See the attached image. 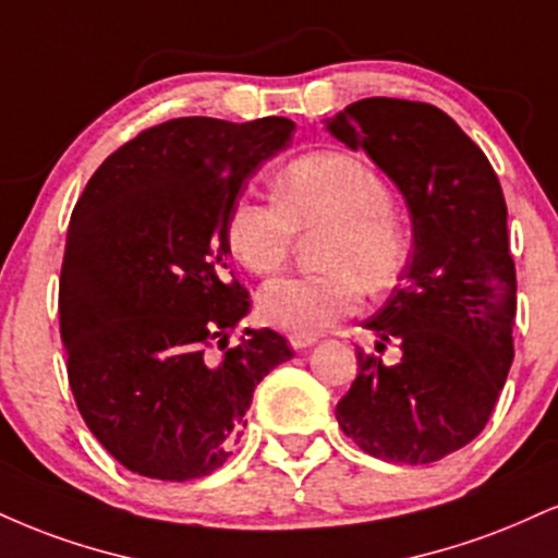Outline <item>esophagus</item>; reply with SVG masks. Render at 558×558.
I'll return each instance as SVG.
<instances>
[{
  "label": "esophagus",
  "instance_id": "esophagus-1",
  "mask_svg": "<svg viewBox=\"0 0 558 558\" xmlns=\"http://www.w3.org/2000/svg\"><path fill=\"white\" fill-rule=\"evenodd\" d=\"M288 343H291L293 351H304V348L317 343V338H308V335H288Z\"/></svg>",
  "mask_w": 558,
  "mask_h": 558
}]
</instances>
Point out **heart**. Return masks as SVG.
<instances>
[{
	"label": "heart",
	"mask_w": 558,
	"mask_h": 558,
	"mask_svg": "<svg viewBox=\"0 0 558 558\" xmlns=\"http://www.w3.org/2000/svg\"><path fill=\"white\" fill-rule=\"evenodd\" d=\"M278 203L244 194L226 220L231 257L252 275L283 267L296 231L325 228L322 275L278 278L262 286L257 314L291 335H317L361 306V286L381 293L398 283L408 239L395 218L392 192L366 160L348 153H312L278 179Z\"/></svg>",
	"instance_id": "1"
}]
</instances>
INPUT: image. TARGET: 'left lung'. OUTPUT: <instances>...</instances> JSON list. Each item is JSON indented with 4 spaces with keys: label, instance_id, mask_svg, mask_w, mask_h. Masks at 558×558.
<instances>
[{
    "label": "left lung",
    "instance_id": "left-lung-1",
    "mask_svg": "<svg viewBox=\"0 0 558 558\" xmlns=\"http://www.w3.org/2000/svg\"><path fill=\"white\" fill-rule=\"evenodd\" d=\"M325 124L395 181L413 223L400 286L364 322L377 345L398 340L402 359L385 366L355 348L359 377L335 418L374 458L426 465L483 432L512 366L505 194L481 147L436 106L364 98Z\"/></svg>",
    "mask_w": 558,
    "mask_h": 558
}]
</instances>
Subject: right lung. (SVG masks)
I'll use <instances>...</instances> for the list:
<instances>
[{
    "label": "right lung",
    "mask_w": 558,
    "mask_h": 558,
    "mask_svg": "<svg viewBox=\"0 0 558 558\" xmlns=\"http://www.w3.org/2000/svg\"><path fill=\"white\" fill-rule=\"evenodd\" d=\"M283 117L171 119L111 153L66 231L59 327L93 436L126 471L205 478L236 445L254 389L293 355L283 335H228L250 293L226 220L246 179L291 143Z\"/></svg>",
    "instance_id": "1"
}]
</instances>
